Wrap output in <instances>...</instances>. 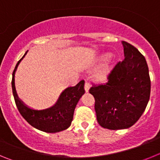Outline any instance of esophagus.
Listing matches in <instances>:
<instances>
[{"label": "esophagus", "instance_id": "obj_1", "mask_svg": "<svg viewBox=\"0 0 160 160\" xmlns=\"http://www.w3.org/2000/svg\"><path fill=\"white\" fill-rule=\"evenodd\" d=\"M90 83L89 82L86 81V83H85V90H86V91H88L89 89H90Z\"/></svg>", "mask_w": 160, "mask_h": 160}]
</instances>
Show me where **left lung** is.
<instances>
[{
    "label": "left lung",
    "instance_id": "obj_1",
    "mask_svg": "<svg viewBox=\"0 0 160 160\" xmlns=\"http://www.w3.org/2000/svg\"><path fill=\"white\" fill-rule=\"evenodd\" d=\"M124 58L107 76V82L94 84L89 92L94 98L97 121L110 130L131 128L140 118L151 94L147 61L134 46L122 42Z\"/></svg>",
    "mask_w": 160,
    "mask_h": 160
}]
</instances>
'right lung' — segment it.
Returning <instances> with one entry per match:
<instances>
[{"label":"right lung","mask_w":160,"mask_h":160,"mask_svg":"<svg viewBox=\"0 0 160 160\" xmlns=\"http://www.w3.org/2000/svg\"><path fill=\"white\" fill-rule=\"evenodd\" d=\"M26 53H25V55ZM24 55L18 61L12 72V90L15 103L18 111L32 127L47 133H56L67 129L71 124L73 111L78 102L84 94V80L79 82L76 86L68 87L62 93L57 103L51 108L43 111H35L29 108L18 98L14 86V73L19 62L25 57Z\"/></svg>","instance_id":"1"}]
</instances>
